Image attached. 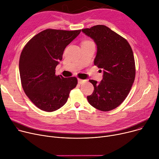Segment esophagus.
I'll list each match as a JSON object with an SVG mask.
<instances>
[{
    "instance_id": "1",
    "label": "esophagus",
    "mask_w": 159,
    "mask_h": 159,
    "mask_svg": "<svg viewBox=\"0 0 159 159\" xmlns=\"http://www.w3.org/2000/svg\"><path fill=\"white\" fill-rule=\"evenodd\" d=\"M78 83L80 84H82L83 83H85L87 81V80H81V79H78Z\"/></svg>"
}]
</instances>
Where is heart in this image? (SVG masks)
<instances>
[{"instance_id":"obj_1","label":"heart","mask_w":159,"mask_h":159,"mask_svg":"<svg viewBox=\"0 0 159 159\" xmlns=\"http://www.w3.org/2000/svg\"><path fill=\"white\" fill-rule=\"evenodd\" d=\"M89 42H90V41H85V42H84L83 43H89Z\"/></svg>"}]
</instances>
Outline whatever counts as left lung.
<instances>
[{"label": "left lung", "mask_w": 159, "mask_h": 159, "mask_svg": "<svg viewBox=\"0 0 159 159\" xmlns=\"http://www.w3.org/2000/svg\"><path fill=\"white\" fill-rule=\"evenodd\" d=\"M94 40L97 54L94 63L103 69L100 83L90 80L94 92L87 96L92 107L103 111L119 107L128 95L135 77V64L131 46L123 37L104 25L83 29Z\"/></svg>", "instance_id": "1"}]
</instances>
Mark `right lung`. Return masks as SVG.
<instances>
[{
	"label": "right lung",
	"mask_w": 159,
	"mask_h": 159,
	"mask_svg": "<svg viewBox=\"0 0 159 159\" xmlns=\"http://www.w3.org/2000/svg\"><path fill=\"white\" fill-rule=\"evenodd\" d=\"M80 32L47 29L33 36L22 49L19 60L22 86L40 110L51 112L60 108L76 87V77L57 76L55 69L65 48Z\"/></svg>",
	"instance_id": "1"
}]
</instances>
